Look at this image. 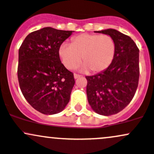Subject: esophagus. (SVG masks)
<instances>
[{
    "label": "esophagus",
    "instance_id": "34e87169",
    "mask_svg": "<svg viewBox=\"0 0 154 154\" xmlns=\"http://www.w3.org/2000/svg\"><path fill=\"white\" fill-rule=\"evenodd\" d=\"M81 77V75H79V74H77V73H74V78L75 79H78V78Z\"/></svg>",
    "mask_w": 154,
    "mask_h": 154
}]
</instances>
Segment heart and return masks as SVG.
Returning a JSON list of instances; mask_svg holds the SVG:
<instances>
[{
	"mask_svg": "<svg viewBox=\"0 0 154 154\" xmlns=\"http://www.w3.org/2000/svg\"><path fill=\"white\" fill-rule=\"evenodd\" d=\"M115 54L114 39L106 34H82L71 39L70 45L64 43L59 49L62 63L73 70L82 62V68L100 72L109 67Z\"/></svg>",
	"mask_w": 154,
	"mask_h": 154,
	"instance_id": "obj_1",
	"label": "heart"
}]
</instances>
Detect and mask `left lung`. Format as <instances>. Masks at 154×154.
I'll return each mask as SVG.
<instances>
[{
	"label": "left lung",
	"mask_w": 154,
	"mask_h": 154,
	"mask_svg": "<svg viewBox=\"0 0 154 154\" xmlns=\"http://www.w3.org/2000/svg\"><path fill=\"white\" fill-rule=\"evenodd\" d=\"M95 32L109 35L115 43V57L108 68L86 76L89 103L96 113L109 116L123 110L134 96L140 77V51L131 38L115 29Z\"/></svg>",
	"instance_id": "left-lung-1"
}]
</instances>
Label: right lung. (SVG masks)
<instances>
[{
    "label": "right lung",
    "instance_id": "add662e5",
    "mask_svg": "<svg viewBox=\"0 0 154 154\" xmlns=\"http://www.w3.org/2000/svg\"><path fill=\"white\" fill-rule=\"evenodd\" d=\"M72 32L43 28L29 34L20 47V88L31 106L44 115L62 112L70 100L75 79L61 62L59 49Z\"/></svg>",
    "mask_w": 154,
    "mask_h": 154
}]
</instances>
